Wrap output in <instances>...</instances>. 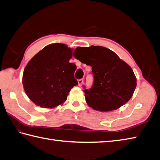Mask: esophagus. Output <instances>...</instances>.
<instances>
[{
    "instance_id": "esophagus-1",
    "label": "esophagus",
    "mask_w": 160,
    "mask_h": 160,
    "mask_svg": "<svg viewBox=\"0 0 160 160\" xmlns=\"http://www.w3.org/2000/svg\"><path fill=\"white\" fill-rule=\"evenodd\" d=\"M78 85H79L80 87L82 85V83H83V80L82 79H80L78 80Z\"/></svg>"
}]
</instances>
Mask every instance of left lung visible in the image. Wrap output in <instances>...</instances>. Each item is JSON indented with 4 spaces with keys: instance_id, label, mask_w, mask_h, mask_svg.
Listing matches in <instances>:
<instances>
[{
    "instance_id": "1",
    "label": "left lung",
    "mask_w": 160,
    "mask_h": 160,
    "mask_svg": "<svg viewBox=\"0 0 160 160\" xmlns=\"http://www.w3.org/2000/svg\"><path fill=\"white\" fill-rule=\"evenodd\" d=\"M76 58L92 67L93 86L84 91L87 104L94 110L111 111L131 99L137 85L131 67L106 47H77Z\"/></svg>"
}]
</instances>
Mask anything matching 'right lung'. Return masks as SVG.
Returning <instances> with one entry per match:
<instances>
[{
  "instance_id": "add662e5",
  "label": "right lung",
  "mask_w": 160,
  "mask_h": 160,
  "mask_svg": "<svg viewBox=\"0 0 160 160\" xmlns=\"http://www.w3.org/2000/svg\"><path fill=\"white\" fill-rule=\"evenodd\" d=\"M72 49L64 44L46 46L33 56L23 71L22 84L27 96L35 104L52 108L63 104L72 88L76 66L69 62Z\"/></svg>"
}]
</instances>
